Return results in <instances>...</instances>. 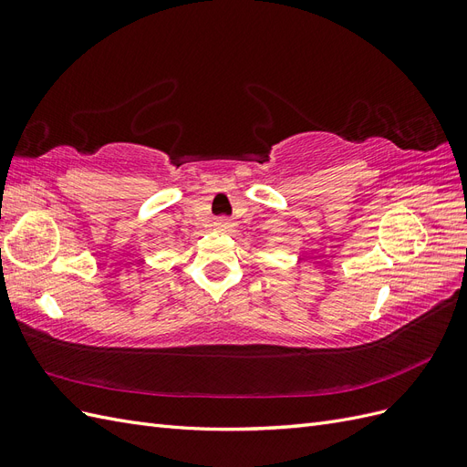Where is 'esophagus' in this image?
I'll return each mask as SVG.
<instances>
[{
	"label": "esophagus",
	"mask_w": 467,
	"mask_h": 467,
	"mask_svg": "<svg viewBox=\"0 0 467 467\" xmlns=\"http://www.w3.org/2000/svg\"><path fill=\"white\" fill-rule=\"evenodd\" d=\"M214 228H216L218 232H222V234H232L234 228H235V223H234L232 220H228V218H218V220L214 222Z\"/></svg>",
	"instance_id": "1"
}]
</instances>
